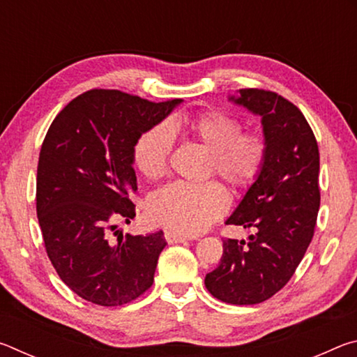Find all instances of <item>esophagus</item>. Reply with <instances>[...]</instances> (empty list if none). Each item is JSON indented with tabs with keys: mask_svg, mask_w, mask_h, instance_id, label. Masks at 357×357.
<instances>
[{
	"mask_svg": "<svg viewBox=\"0 0 357 357\" xmlns=\"http://www.w3.org/2000/svg\"><path fill=\"white\" fill-rule=\"evenodd\" d=\"M165 239L168 244H178V243H184V241H190L193 239L192 236H185V234H181L173 231V229H167L165 231Z\"/></svg>",
	"mask_w": 357,
	"mask_h": 357,
	"instance_id": "obj_1",
	"label": "esophagus"
}]
</instances>
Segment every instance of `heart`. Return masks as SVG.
<instances>
[{
	"mask_svg": "<svg viewBox=\"0 0 357 357\" xmlns=\"http://www.w3.org/2000/svg\"><path fill=\"white\" fill-rule=\"evenodd\" d=\"M189 134L211 153V170L234 189H249L261 174L268 142L263 134L243 132L238 118L220 110H209L187 121ZM174 143V132L160 123L138 137L134 164L144 178L155 179L165 173ZM228 195L217 183H172L149 198L151 219L179 233H200L227 211Z\"/></svg>",
	"mask_w": 357,
	"mask_h": 357,
	"instance_id": "1",
	"label": "heart"
}]
</instances>
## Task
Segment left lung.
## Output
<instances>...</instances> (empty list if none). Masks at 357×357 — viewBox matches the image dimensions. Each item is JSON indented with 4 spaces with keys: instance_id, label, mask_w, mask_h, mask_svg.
<instances>
[{
    "instance_id": "1",
    "label": "left lung",
    "mask_w": 357,
    "mask_h": 357,
    "mask_svg": "<svg viewBox=\"0 0 357 357\" xmlns=\"http://www.w3.org/2000/svg\"><path fill=\"white\" fill-rule=\"evenodd\" d=\"M234 102L261 118L268 155L229 225L252 228L249 241L225 239L204 285L227 304H259L287 285L312 243L319 209L318 143L291 102L264 89H239Z\"/></svg>"
}]
</instances>
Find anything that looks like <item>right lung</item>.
Listing matches in <instances>:
<instances>
[{
  "mask_svg": "<svg viewBox=\"0 0 357 357\" xmlns=\"http://www.w3.org/2000/svg\"><path fill=\"white\" fill-rule=\"evenodd\" d=\"M91 89L70 100L48 129L38 164L36 209L47 255L66 285L104 307L137 299L154 282L164 231L118 234L137 192L134 146L181 104Z\"/></svg>",
  "mask_w": 357,
  "mask_h": 357,
  "instance_id": "obj_1",
  "label": "right lung"
}]
</instances>
